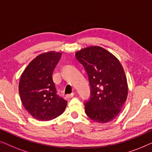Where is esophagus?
I'll list each match as a JSON object with an SVG mask.
<instances>
[{"label":"esophagus","mask_w":152,"mask_h":152,"mask_svg":"<svg viewBox=\"0 0 152 152\" xmlns=\"http://www.w3.org/2000/svg\"><path fill=\"white\" fill-rule=\"evenodd\" d=\"M74 96V93H71V94H68L66 95V98H71Z\"/></svg>","instance_id":"obj_1"}]
</instances>
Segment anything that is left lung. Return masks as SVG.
<instances>
[{
  "mask_svg": "<svg viewBox=\"0 0 152 152\" xmlns=\"http://www.w3.org/2000/svg\"><path fill=\"white\" fill-rule=\"evenodd\" d=\"M75 57L84 66L90 84V97L84 102L85 113L97 122H110L119 114L127 97V82L121 64L99 46L81 50Z\"/></svg>",
  "mask_w": 152,
  "mask_h": 152,
  "instance_id": "1",
  "label": "left lung"
}]
</instances>
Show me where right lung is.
<instances>
[{
  "instance_id": "obj_1",
  "label": "right lung",
  "mask_w": 152,
  "mask_h": 152,
  "mask_svg": "<svg viewBox=\"0 0 152 152\" xmlns=\"http://www.w3.org/2000/svg\"><path fill=\"white\" fill-rule=\"evenodd\" d=\"M61 57V53L55 52L39 55L20 77L18 90L23 104L33 118L41 121L58 117L67 105V101L57 94L53 80V71Z\"/></svg>"
}]
</instances>
